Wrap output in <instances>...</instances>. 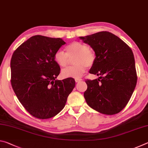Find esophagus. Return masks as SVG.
Returning <instances> with one entry per match:
<instances>
[{
  "label": "esophagus",
  "instance_id": "34e87169",
  "mask_svg": "<svg viewBox=\"0 0 148 148\" xmlns=\"http://www.w3.org/2000/svg\"><path fill=\"white\" fill-rule=\"evenodd\" d=\"M82 79H81V78H76V79H75V82H77H77L82 81Z\"/></svg>",
  "mask_w": 148,
  "mask_h": 148
}]
</instances>
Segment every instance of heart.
Wrapping results in <instances>:
<instances>
[{
  "label": "heart",
  "instance_id": "1",
  "mask_svg": "<svg viewBox=\"0 0 148 148\" xmlns=\"http://www.w3.org/2000/svg\"><path fill=\"white\" fill-rule=\"evenodd\" d=\"M66 53L62 50H57L53 58L56 63L61 68H65L73 59L74 66H70L62 71L64 77H81L87 70V67H91L96 61L97 56L93 49L89 48L87 44L79 42H74L65 47Z\"/></svg>",
  "mask_w": 148,
  "mask_h": 148
}]
</instances>
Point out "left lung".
Instances as JSON below:
<instances>
[{
    "label": "left lung",
    "instance_id": "8db88e82",
    "mask_svg": "<svg viewBox=\"0 0 148 148\" xmlns=\"http://www.w3.org/2000/svg\"><path fill=\"white\" fill-rule=\"evenodd\" d=\"M91 46L97 59L89 73L100 76L86 79L84 98L100 113L114 115L126 106L137 82L134 55L125 42L107 31L79 37Z\"/></svg>",
    "mask_w": 148,
    "mask_h": 148
}]
</instances>
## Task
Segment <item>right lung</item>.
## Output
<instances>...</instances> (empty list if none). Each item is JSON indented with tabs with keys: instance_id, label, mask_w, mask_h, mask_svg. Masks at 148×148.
I'll list each match as a JSON object with an SVG mask.
<instances>
[{
	"instance_id": "add662e5",
	"label": "right lung",
	"mask_w": 148,
	"mask_h": 148,
	"mask_svg": "<svg viewBox=\"0 0 148 148\" xmlns=\"http://www.w3.org/2000/svg\"><path fill=\"white\" fill-rule=\"evenodd\" d=\"M66 44L58 38L35 35L15 50L10 62L11 84L31 116L49 119L59 114L75 87V80L56 79L60 66L53 56Z\"/></svg>"
}]
</instances>
